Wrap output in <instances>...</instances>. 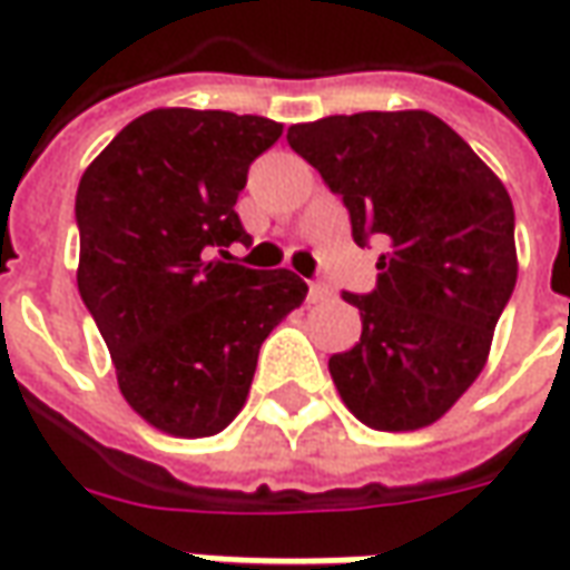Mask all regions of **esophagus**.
I'll return each instance as SVG.
<instances>
[{"label":"esophagus","instance_id":"esophagus-1","mask_svg":"<svg viewBox=\"0 0 570 570\" xmlns=\"http://www.w3.org/2000/svg\"><path fill=\"white\" fill-rule=\"evenodd\" d=\"M331 285H325V282H313V285H309V301H313V304H318V301H328L331 297Z\"/></svg>","mask_w":570,"mask_h":570}]
</instances>
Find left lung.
Returning <instances> with one entry per match:
<instances>
[{"instance_id": "obj_1", "label": "left lung", "mask_w": 570, "mask_h": 570, "mask_svg": "<svg viewBox=\"0 0 570 570\" xmlns=\"http://www.w3.org/2000/svg\"><path fill=\"white\" fill-rule=\"evenodd\" d=\"M288 144L350 212L356 245L377 239L362 337L328 358L337 393L374 430L439 421L485 368L515 288V212L463 137L423 110L292 125Z\"/></svg>"}]
</instances>
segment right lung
<instances>
[{
  "instance_id": "add662e5",
  "label": "right lung",
  "mask_w": 570,
  "mask_h": 570,
  "mask_svg": "<svg viewBox=\"0 0 570 570\" xmlns=\"http://www.w3.org/2000/svg\"><path fill=\"white\" fill-rule=\"evenodd\" d=\"M278 135L264 116L153 110L79 180V294L125 402L163 433H220L245 405L266 334L304 304L292 269L229 254L252 245L236 199Z\"/></svg>"
}]
</instances>
